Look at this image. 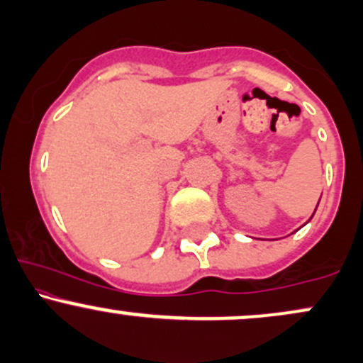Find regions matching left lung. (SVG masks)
<instances>
[{
    "label": "left lung",
    "mask_w": 363,
    "mask_h": 363,
    "mask_svg": "<svg viewBox=\"0 0 363 363\" xmlns=\"http://www.w3.org/2000/svg\"><path fill=\"white\" fill-rule=\"evenodd\" d=\"M318 205H319V203H318ZM315 210H318V206H315ZM314 213H315V211H314ZM312 216H314V215H312Z\"/></svg>",
    "instance_id": "left-lung-1"
}]
</instances>
